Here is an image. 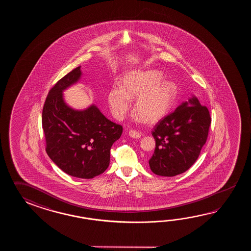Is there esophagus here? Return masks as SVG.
<instances>
[{
  "instance_id": "obj_1",
  "label": "esophagus",
  "mask_w": 251,
  "mask_h": 251,
  "mask_svg": "<svg viewBox=\"0 0 251 251\" xmlns=\"http://www.w3.org/2000/svg\"><path fill=\"white\" fill-rule=\"evenodd\" d=\"M129 135L133 138H139V137H141V132L137 129H131L129 131Z\"/></svg>"
}]
</instances>
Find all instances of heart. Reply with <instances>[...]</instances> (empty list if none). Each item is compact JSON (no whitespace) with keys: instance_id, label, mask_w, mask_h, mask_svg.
Segmentation results:
<instances>
[{"instance_id":"1","label":"heart","mask_w":251,"mask_h":251,"mask_svg":"<svg viewBox=\"0 0 251 251\" xmlns=\"http://www.w3.org/2000/svg\"><path fill=\"white\" fill-rule=\"evenodd\" d=\"M163 75L155 70L133 72L125 76L122 86H113L108 91L107 100L112 114L122 118L137 97L135 109L147 122L163 118L176 100L177 89L174 82L162 80Z\"/></svg>"}]
</instances>
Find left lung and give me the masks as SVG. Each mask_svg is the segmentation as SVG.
Wrapping results in <instances>:
<instances>
[{"label":"left lung","mask_w":251,"mask_h":251,"mask_svg":"<svg viewBox=\"0 0 251 251\" xmlns=\"http://www.w3.org/2000/svg\"><path fill=\"white\" fill-rule=\"evenodd\" d=\"M212 118L197 98L182 103L155 125L151 134L154 153L149 160L159 176H174L187 171L198 160L208 137Z\"/></svg>","instance_id":"left-lung-1"}]
</instances>
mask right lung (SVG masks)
<instances>
[{
  "instance_id": "right-lung-1",
  "label": "right lung",
  "mask_w": 251,
  "mask_h": 251,
  "mask_svg": "<svg viewBox=\"0 0 251 251\" xmlns=\"http://www.w3.org/2000/svg\"><path fill=\"white\" fill-rule=\"evenodd\" d=\"M80 68L71 71L48 92L42 127L50 159L68 175L92 178L107 170L111 146L120 138L123 127L108 120L95 106L77 111L64 103L62 92L79 80Z\"/></svg>"
}]
</instances>
